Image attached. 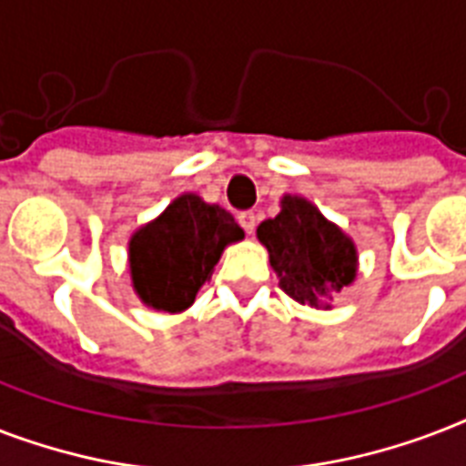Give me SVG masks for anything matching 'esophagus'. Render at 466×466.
Returning <instances> with one entry per match:
<instances>
[{
    "mask_svg": "<svg viewBox=\"0 0 466 466\" xmlns=\"http://www.w3.org/2000/svg\"><path fill=\"white\" fill-rule=\"evenodd\" d=\"M239 225L244 227V232H247V234L254 232V227H256V215H254V212H251V210L241 212V215H239Z\"/></svg>",
    "mask_w": 466,
    "mask_h": 466,
    "instance_id": "obj_1",
    "label": "esophagus"
}]
</instances>
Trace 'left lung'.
<instances>
[{
    "instance_id": "obj_1",
    "label": "left lung",
    "mask_w": 466,
    "mask_h": 466,
    "mask_svg": "<svg viewBox=\"0 0 466 466\" xmlns=\"http://www.w3.org/2000/svg\"><path fill=\"white\" fill-rule=\"evenodd\" d=\"M256 234L268 248L283 292L299 305L329 309L333 292L355 280L358 251L353 239L305 198L283 196L280 212L261 222Z\"/></svg>"
}]
</instances>
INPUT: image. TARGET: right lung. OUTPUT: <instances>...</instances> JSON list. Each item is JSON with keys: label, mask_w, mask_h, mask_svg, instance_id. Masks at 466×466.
I'll list each match as a JSON object with an SVG mask.
<instances>
[{"label": "right lung", "mask_w": 466, "mask_h": 466, "mask_svg": "<svg viewBox=\"0 0 466 466\" xmlns=\"http://www.w3.org/2000/svg\"><path fill=\"white\" fill-rule=\"evenodd\" d=\"M239 239L244 229L229 212L196 193H183L130 237L133 290L152 309H188L227 244Z\"/></svg>", "instance_id": "add662e5"}]
</instances>
